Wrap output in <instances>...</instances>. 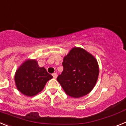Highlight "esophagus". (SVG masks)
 Returning <instances> with one entry per match:
<instances>
[{
    "label": "esophagus",
    "instance_id": "esophagus-1",
    "mask_svg": "<svg viewBox=\"0 0 126 126\" xmlns=\"http://www.w3.org/2000/svg\"><path fill=\"white\" fill-rule=\"evenodd\" d=\"M52 77H53V78H54V79H56L57 78V74H56V73H54V74H52Z\"/></svg>",
    "mask_w": 126,
    "mask_h": 126
}]
</instances>
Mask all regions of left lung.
I'll return each instance as SVG.
<instances>
[{
  "mask_svg": "<svg viewBox=\"0 0 126 126\" xmlns=\"http://www.w3.org/2000/svg\"><path fill=\"white\" fill-rule=\"evenodd\" d=\"M62 64L63 70L57 80L66 94L78 98L93 90L99 75V66L94 56L75 47L64 57Z\"/></svg>",
  "mask_w": 126,
  "mask_h": 126,
  "instance_id": "left-lung-1",
  "label": "left lung"
}]
</instances>
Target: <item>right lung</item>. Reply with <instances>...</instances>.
<instances>
[{
  "mask_svg": "<svg viewBox=\"0 0 126 126\" xmlns=\"http://www.w3.org/2000/svg\"><path fill=\"white\" fill-rule=\"evenodd\" d=\"M52 76L44 67H40L35 60L28 59L16 71L15 80L17 90L27 96H34L43 90Z\"/></svg>",
  "mask_w": 126,
  "mask_h": 126,
  "instance_id": "add662e5",
  "label": "right lung"
}]
</instances>
